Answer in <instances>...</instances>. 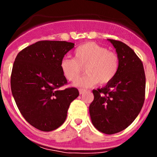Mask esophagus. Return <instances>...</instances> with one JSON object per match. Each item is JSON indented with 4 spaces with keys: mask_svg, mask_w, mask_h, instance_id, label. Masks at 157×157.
Returning <instances> with one entry per match:
<instances>
[{
    "mask_svg": "<svg viewBox=\"0 0 157 157\" xmlns=\"http://www.w3.org/2000/svg\"><path fill=\"white\" fill-rule=\"evenodd\" d=\"M86 92V90L85 89H79V93H80V94H84Z\"/></svg>",
    "mask_w": 157,
    "mask_h": 157,
    "instance_id": "1",
    "label": "esophagus"
}]
</instances>
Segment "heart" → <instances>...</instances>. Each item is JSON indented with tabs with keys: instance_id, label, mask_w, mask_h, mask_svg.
Listing matches in <instances>:
<instances>
[{
	"instance_id": "1",
	"label": "heart",
	"mask_w": 157,
	"mask_h": 157,
	"mask_svg": "<svg viewBox=\"0 0 157 157\" xmlns=\"http://www.w3.org/2000/svg\"><path fill=\"white\" fill-rule=\"evenodd\" d=\"M119 66L117 54L94 43L79 46L74 52V58L65 57L60 62L63 75L71 82L76 81L85 67L86 74L75 83L80 88L92 87L98 82L109 83L117 74Z\"/></svg>"
}]
</instances>
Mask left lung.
<instances>
[{"mask_svg":"<svg viewBox=\"0 0 157 157\" xmlns=\"http://www.w3.org/2000/svg\"><path fill=\"white\" fill-rule=\"evenodd\" d=\"M120 61L117 74L105 87L93 90L89 105L91 122L98 131L113 134L123 131L141 111L145 93V75L142 61L128 46L107 39Z\"/></svg>","mask_w":157,"mask_h":157,"instance_id":"1","label":"left lung"}]
</instances>
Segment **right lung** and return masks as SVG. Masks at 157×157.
<instances>
[{
	"mask_svg": "<svg viewBox=\"0 0 157 157\" xmlns=\"http://www.w3.org/2000/svg\"><path fill=\"white\" fill-rule=\"evenodd\" d=\"M75 44L38 41L20 52L11 75V89L20 112L42 131L55 130L67 117L70 104L79 96L76 88L60 90L67 83L60 62Z\"/></svg>",
	"mask_w": 157,
	"mask_h": 157,
	"instance_id": "add662e5",
	"label": "right lung"
}]
</instances>
